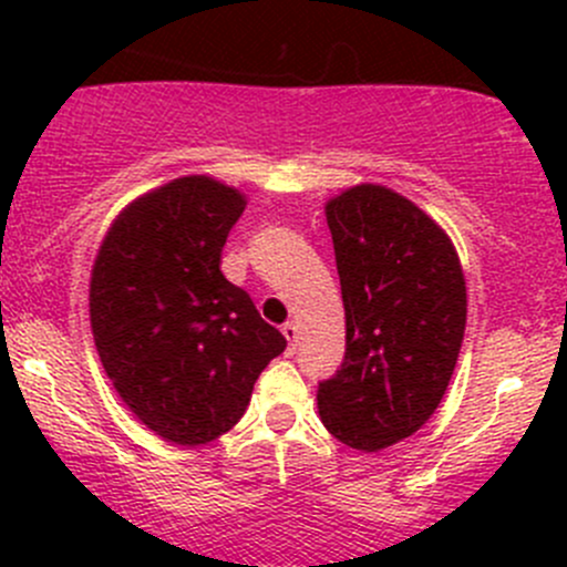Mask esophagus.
I'll use <instances>...</instances> for the list:
<instances>
[{
	"label": "esophagus",
	"mask_w": 567,
	"mask_h": 567,
	"mask_svg": "<svg viewBox=\"0 0 567 567\" xmlns=\"http://www.w3.org/2000/svg\"><path fill=\"white\" fill-rule=\"evenodd\" d=\"M282 334H285V340H288L290 351H293L296 342H299V323H296V320H288V323L282 326Z\"/></svg>",
	"instance_id": "esophagus-1"
}]
</instances>
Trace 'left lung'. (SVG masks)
I'll return each instance as SVG.
<instances>
[{
	"mask_svg": "<svg viewBox=\"0 0 567 567\" xmlns=\"http://www.w3.org/2000/svg\"><path fill=\"white\" fill-rule=\"evenodd\" d=\"M346 307V357L318 384L326 431L364 453L420 431L442 403L466 329V282L447 233L386 186L326 203Z\"/></svg>",
	"mask_w": 567,
	"mask_h": 567,
	"instance_id": "8db88e82",
	"label": "left lung"
}]
</instances>
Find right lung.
Listing matches in <instances>:
<instances>
[{
	"label": "right lung",
	"mask_w": 567,
	"mask_h": 567,
	"mask_svg": "<svg viewBox=\"0 0 567 567\" xmlns=\"http://www.w3.org/2000/svg\"><path fill=\"white\" fill-rule=\"evenodd\" d=\"M241 192L205 175L134 199L109 227L90 279V323L123 403L167 442L197 447L247 411L288 340L225 279L221 247Z\"/></svg>",
	"instance_id": "1"
}]
</instances>
